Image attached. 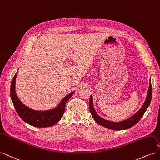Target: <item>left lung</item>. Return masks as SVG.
<instances>
[{"label": "left lung", "instance_id": "1", "mask_svg": "<svg viewBox=\"0 0 160 160\" xmlns=\"http://www.w3.org/2000/svg\"><path fill=\"white\" fill-rule=\"evenodd\" d=\"M152 97V87L151 83V79H150L148 95L146 97V101H145L142 107L140 108V109L138 111V112L136 113H135L133 115L131 116L130 118H129L127 119L122 121V122H111V121H109V120H106L102 118H101L100 116H99L98 114H97L93 107V98H92L91 95L89 99V110H90L92 117H93L94 120L99 125H102V126L111 129H113V130L126 129L133 127V125H135L140 119H141V118L143 117V114L147 110L148 108L149 107L150 102H151Z\"/></svg>", "mask_w": 160, "mask_h": 160}]
</instances>
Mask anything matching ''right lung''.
<instances>
[{
    "label": "right lung",
    "instance_id": "right-lung-1",
    "mask_svg": "<svg viewBox=\"0 0 160 160\" xmlns=\"http://www.w3.org/2000/svg\"><path fill=\"white\" fill-rule=\"evenodd\" d=\"M17 73L14 75L11 85V98L18 115L27 123L37 128H47L57 123L62 118L65 112L67 101L73 95L71 92L61 100L56 108L47 111H37L24 105L19 100L15 91Z\"/></svg>",
    "mask_w": 160,
    "mask_h": 160
}]
</instances>
